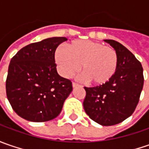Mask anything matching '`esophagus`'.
Segmentation results:
<instances>
[{
	"instance_id": "esophagus-1",
	"label": "esophagus",
	"mask_w": 149,
	"mask_h": 149,
	"mask_svg": "<svg viewBox=\"0 0 149 149\" xmlns=\"http://www.w3.org/2000/svg\"><path fill=\"white\" fill-rule=\"evenodd\" d=\"M72 85H73V87H74V88H75V87H78V86H79V84H78L77 83H74V82H73V83H72Z\"/></svg>"
}]
</instances>
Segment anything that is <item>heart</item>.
Here are the masks:
<instances>
[{"mask_svg": "<svg viewBox=\"0 0 149 149\" xmlns=\"http://www.w3.org/2000/svg\"><path fill=\"white\" fill-rule=\"evenodd\" d=\"M54 58L63 76L71 77L80 67L86 81L97 85L108 82L118 66L115 49L90 40L73 41L67 49L60 47L55 50Z\"/></svg>", "mask_w": 149, "mask_h": 149, "instance_id": "obj_1", "label": "heart"}]
</instances>
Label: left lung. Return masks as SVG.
I'll use <instances>...</instances> for the list:
<instances>
[{
    "label": "left lung",
    "instance_id": "obj_1",
    "mask_svg": "<svg viewBox=\"0 0 149 149\" xmlns=\"http://www.w3.org/2000/svg\"><path fill=\"white\" fill-rule=\"evenodd\" d=\"M104 41L117 53V70L105 84L84 87L86 96L83 104L92 120L103 126H111L123 122L134 112L144 79L141 63L129 49L115 40Z\"/></svg>",
    "mask_w": 149,
    "mask_h": 149
}]
</instances>
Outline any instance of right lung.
Here are the masks:
<instances>
[{"label":"right lung","mask_w":149,"mask_h":149,"mask_svg":"<svg viewBox=\"0 0 149 149\" xmlns=\"http://www.w3.org/2000/svg\"><path fill=\"white\" fill-rule=\"evenodd\" d=\"M65 37H52L20 49L11 59L6 82L10 105L20 117L46 122L60 113L72 92L70 79L56 70L54 52Z\"/></svg>","instance_id":"1"}]
</instances>
